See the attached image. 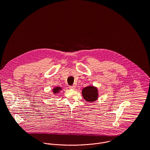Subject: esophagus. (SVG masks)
Here are the masks:
<instances>
[{
    "label": "esophagus",
    "mask_w": 150,
    "mask_h": 150,
    "mask_svg": "<svg viewBox=\"0 0 150 150\" xmlns=\"http://www.w3.org/2000/svg\"><path fill=\"white\" fill-rule=\"evenodd\" d=\"M75 85H71V86H69V89H71V90H74L75 88Z\"/></svg>",
    "instance_id": "esophagus-1"
}]
</instances>
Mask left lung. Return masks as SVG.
I'll return each mask as SVG.
<instances>
[{"mask_svg":"<svg viewBox=\"0 0 150 150\" xmlns=\"http://www.w3.org/2000/svg\"><path fill=\"white\" fill-rule=\"evenodd\" d=\"M83 98L88 102H94L98 97V90L94 86H88L82 90Z\"/></svg>","mask_w":150,"mask_h":150,"instance_id":"left-lung-1","label":"left lung"}]
</instances>
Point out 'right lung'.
<instances>
[{
    "mask_svg": "<svg viewBox=\"0 0 150 150\" xmlns=\"http://www.w3.org/2000/svg\"><path fill=\"white\" fill-rule=\"evenodd\" d=\"M62 88L61 87H55V88H54L53 89V92L54 94H57V93H59V91H60V90H62Z\"/></svg>",
    "mask_w": 150,
    "mask_h": 150,
    "instance_id": "add662e5",
    "label": "right lung"
}]
</instances>
